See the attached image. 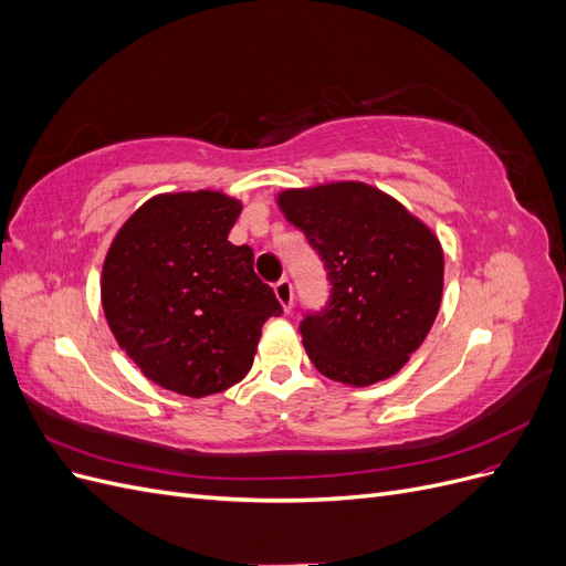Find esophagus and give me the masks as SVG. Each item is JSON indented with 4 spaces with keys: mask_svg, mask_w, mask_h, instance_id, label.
<instances>
[{
    "mask_svg": "<svg viewBox=\"0 0 566 566\" xmlns=\"http://www.w3.org/2000/svg\"><path fill=\"white\" fill-rule=\"evenodd\" d=\"M273 293H276V300L281 302L285 314L293 312V283L287 279H281L276 285H273Z\"/></svg>",
    "mask_w": 566,
    "mask_h": 566,
    "instance_id": "obj_1",
    "label": "esophagus"
}]
</instances>
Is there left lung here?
Segmentation results:
<instances>
[{
	"label": "left lung",
	"instance_id": "left-lung-1",
	"mask_svg": "<svg viewBox=\"0 0 566 566\" xmlns=\"http://www.w3.org/2000/svg\"><path fill=\"white\" fill-rule=\"evenodd\" d=\"M290 224L318 250L333 283L321 314L302 321L316 370L347 387L397 375L432 331L443 293L437 233L364 181H325L276 196Z\"/></svg>",
	"mask_w": 566,
	"mask_h": 566
}]
</instances>
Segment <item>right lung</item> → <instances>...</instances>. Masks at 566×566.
I'll use <instances>...</instances> for the list:
<instances>
[{"instance_id":"obj_1","label":"right lung","mask_w":566,"mask_h":566,"mask_svg":"<svg viewBox=\"0 0 566 566\" xmlns=\"http://www.w3.org/2000/svg\"><path fill=\"white\" fill-rule=\"evenodd\" d=\"M241 210V200L210 188L153 196L106 252V321L119 349L163 389L200 399L241 382L262 325L283 314L256 279L252 250L229 241Z\"/></svg>"}]
</instances>
